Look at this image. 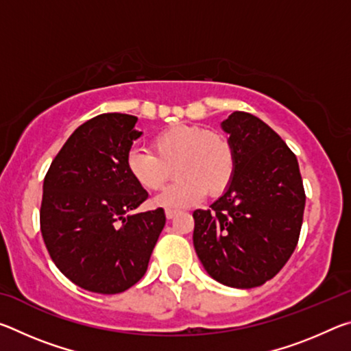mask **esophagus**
I'll return each mask as SVG.
<instances>
[{
  "label": "esophagus",
  "instance_id": "34e87169",
  "mask_svg": "<svg viewBox=\"0 0 351 351\" xmlns=\"http://www.w3.org/2000/svg\"><path fill=\"white\" fill-rule=\"evenodd\" d=\"M176 210H171V209H167L165 210V217H167V219H171V218H175V215H176Z\"/></svg>",
  "mask_w": 351,
  "mask_h": 351
}]
</instances>
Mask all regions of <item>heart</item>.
<instances>
[{
    "label": "heart",
    "mask_w": 351,
    "mask_h": 351,
    "mask_svg": "<svg viewBox=\"0 0 351 351\" xmlns=\"http://www.w3.org/2000/svg\"><path fill=\"white\" fill-rule=\"evenodd\" d=\"M150 150H132L125 165L134 182L148 192L162 189L175 169L178 181L154 201L167 209L199 203L209 193L219 197L229 189L237 170L232 142L218 132L199 125H171L159 132Z\"/></svg>",
    "instance_id": "heart-1"
}]
</instances>
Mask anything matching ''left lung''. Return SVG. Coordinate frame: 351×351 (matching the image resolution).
I'll return each mask as SVG.
<instances>
[{
	"label": "left lung",
	"instance_id": "1",
	"mask_svg": "<svg viewBox=\"0 0 351 351\" xmlns=\"http://www.w3.org/2000/svg\"><path fill=\"white\" fill-rule=\"evenodd\" d=\"M221 128L235 148V176L210 209L193 212V246L212 278L249 289L271 280L294 252L305 190L295 154L263 121L234 111Z\"/></svg>",
	"mask_w": 351,
	"mask_h": 351
}]
</instances>
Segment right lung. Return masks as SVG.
I'll return each mask as SVG.
<instances>
[{
    "label": "right lung",
    "mask_w": 351,
    "mask_h": 351,
    "mask_svg": "<svg viewBox=\"0 0 351 351\" xmlns=\"http://www.w3.org/2000/svg\"><path fill=\"white\" fill-rule=\"evenodd\" d=\"M138 117L105 112L64 142L43 182L40 228L52 261L91 293L117 294L144 277L164 209L128 215L148 198L127 171Z\"/></svg>",
    "instance_id": "1"
}]
</instances>
